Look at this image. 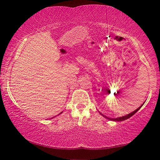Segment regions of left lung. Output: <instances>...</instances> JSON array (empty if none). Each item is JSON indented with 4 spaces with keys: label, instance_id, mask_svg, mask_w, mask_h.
Segmentation results:
<instances>
[{
    "label": "left lung",
    "instance_id": "8db88e82",
    "mask_svg": "<svg viewBox=\"0 0 160 160\" xmlns=\"http://www.w3.org/2000/svg\"><path fill=\"white\" fill-rule=\"evenodd\" d=\"M144 104V103H143V104L141 105V106H140V107H138V108L137 109H135L134 112H131V113H128V114H127V115H126V116H121V117H118V118H109V117H107V116H104V115H103L102 113H100L99 112V113L100 114H101L102 116H104V118H107V119H109V120H111V121H124V120H126V119H128V118H129L130 117H131V116H132V115H134L135 113H136L138 111L140 108L142 107V105Z\"/></svg>",
    "mask_w": 160,
    "mask_h": 160
}]
</instances>
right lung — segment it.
Returning <instances> with one entry per match:
<instances>
[{"instance_id":"1","label":"right lung","mask_w":160,"mask_h":160,"mask_svg":"<svg viewBox=\"0 0 160 160\" xmlns=\"http://www.w3.org/2000/svg\"><path fill=\"white\" fill-rule=\"evenodd\" d=\"M62 112H61V113H60V114H61V113H62Z\"/></svg>"}]
</instances>
